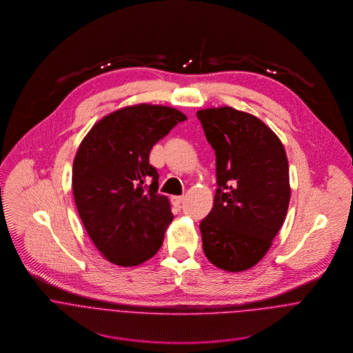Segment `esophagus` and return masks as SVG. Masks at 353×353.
Returning <instances> with one entry per match:
<instances>
[{
  "label": "esophagus",
  "mask_w": 353,
  "mask_h": 353,
  "mask_svg": "<svg viewBox=\"0 0 353 353\" xmlns=\"http://www.w3.org/2000/svg\"><path fill=\"white\" fill-rule=\"evenodd\" d=\"M171 200H172V203H174L175 206H179V205L182 203V201H183V196H174Z\"/></svg>",
  "instance_id": "34e87169"
}]
</instances>
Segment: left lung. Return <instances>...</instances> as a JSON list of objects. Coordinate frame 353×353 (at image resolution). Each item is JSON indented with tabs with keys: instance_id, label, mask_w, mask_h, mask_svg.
Here are the masks:
<instances>
[{
	"instance_id": "1",
	"label": "left lung",
	"mask_w": 353,
	"mask_h": 353,
	"mask_svg": "<svg viewBox=\"0 0 353 353\" xmlns=\"http://www.w3.org/2000/svg\"><path fill=\"white\" fill-rule=\"evenodd\" d=\"M216 154L213 208L200 224L206 258L227 272L252 268L272 246L291 197L285 150L256 117L232 107L197 111Z\"/></svg>"
}]
</instances>
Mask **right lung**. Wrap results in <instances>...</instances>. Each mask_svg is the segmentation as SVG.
Returning a JSON list of instances; mask_svg holds the SVG:
<instances>
[{
  "label": "right lung",
  "mask_w": 353,
  "mask_h": 353,
  "mask_svg": "<svg viewBox=\"0 0 353 353\" xmlns=\"http://www.w3.org/2000/svg\"><path fill=\"white\" fill-rule=\"evenodd\" d=\"M181 111L139 104L114 111L85 136L76 153L72 188L80 219L110 262L136 266L160 249L174 214L157 194L152 147L179 122Z\"/></svg>",
  "instance_id": "add662e5"
}]
</instances>
